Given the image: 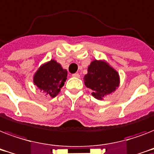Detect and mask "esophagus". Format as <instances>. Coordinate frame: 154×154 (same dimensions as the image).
<instances>
[{"instance_id":"obj_1","label":"esophagus","mask_w":154,"mask_h":154,"mask_svg":"<svg viewBox=\"0 0 154 154\" xmlns=\"http://www.w3.org/2000/svg\"><path fill=\"white\" fill-rule=\"evenodd\" d=\"M72 76L73 77H77V78H79V77H80L79 73H77V72H76V73H73V74H72Z\"/></svg>"}]
</instances>
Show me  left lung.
I'll list each match as a JSON object with an SVG mask.
<instances>
[{"label":"left lung","mask_w":154,"mask_h":154,"mask_svg":"<svg viewBox=\"0 0 154 154\" xmlns=\"http://www.w3.org/2000/svg\"><path fill=\"white\" fill-rule=\"evenodd\" d=\"M84 82L85 86L93 90L92 95L101 100L118 87L119 76L105 62L94 60L88 68V73L85 75Z\"/></svg>","instance_id":"8db88e82"}]
</instances>
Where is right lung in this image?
<instances>
[{
    "mask_svg": "<svg viewBox=\"0 0 154 154\" xmlns=\"http://www.w3.org/2000/svg\"><path fill=\"white\" fill-rule=\"evenodd\" d=\"M67 71L63 69L60 64L55 60H50L37 70L34 75V84L41 90L54 97L60 91L65 84Z\"/></svg>",
    "mask_w": 154,
    "mask_h": 154,
    "instance_id": "1",
    "label": "right lung"
}]
</instances>
